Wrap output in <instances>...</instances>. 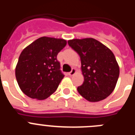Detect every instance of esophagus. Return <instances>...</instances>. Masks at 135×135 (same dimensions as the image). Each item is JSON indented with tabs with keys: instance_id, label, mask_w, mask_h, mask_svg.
I'll list each match as a JSON object with an SVG mask.
<instances>
[{
	"instance_id": "34e87169",
	"label": "esophagus",
	"mask_w": 135,
	"mask_h": 135,
	"mask_svg": "<svg viewBox=\"0 0 135 135\" xmlns=\"http://www.w3.org/2000/svg\"><path fill=\"white\" fill-rule=\"evenodd\" d=\"M76 73V69L73 68L72 70H71V71H70V72H69L68 75H69V76H74V75Z\"/></svg>"
}]
</instances>
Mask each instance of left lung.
<instances>
[{"label": "left lung", "mask_w": 135, "mask_h": 135, "mask_svg": "<svg viewBox=\"0 0 135 135\" xmlns=\"http://www.w3.org/2000/svg\"><path fill=\"white\" fill-rule=\"evenodd\" d=\"M68 44L80 57L83 84L77 90L90 102L107 98L114 91L120 68L112 51L92 38L72 39Z\"/></svg>", "instance_id": "8db88e82"}]
</instances>
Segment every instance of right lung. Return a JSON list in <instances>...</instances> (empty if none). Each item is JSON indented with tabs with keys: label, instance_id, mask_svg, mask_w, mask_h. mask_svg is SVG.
Masks as SVG:
<instances>
[{
	"label": "right lung",
	"instance_id": "right-lung-1",
	"mask_svg": "<svg viewBox=\"0 0 135 135\" xmlns=\"http://www.w3.org/2000/svg\"><path fill=\"white\" fill-rule=\"evenodd\" d=\"M66 44L64 39L43 36L22 51L15 67V77L25 95L44 100L57 90L64 77L57 56Z\"/></svg>",
	"mask_w": 135,
	"mask_h": 135
}]
</instances>
